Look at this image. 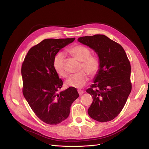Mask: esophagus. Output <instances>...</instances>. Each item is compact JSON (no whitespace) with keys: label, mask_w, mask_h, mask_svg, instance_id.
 <instances>
[{"label":"esophagus","mask_w":149,"mask_h":149,"mask_svg":"<svg viewBox=\"0 0 149 149\" xmlns=\"http://www.w3.org/2000/svg\"><path fill=\"white\" fill-rule=\"evenodd\" d=\"M78 92L79 95H80V96L82 95L84 93V91H82V90H80V89H78Z\"/></svg>","instance_id":"1"}]
</instances>
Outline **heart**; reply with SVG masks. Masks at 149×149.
<instances>
[{
  "label": "heart",
  "instance_id": "obj_1",
  "mask_svg": "<svg viewBox=\"0 0 149 149\" xmlns=\"http://www.w3.org/2000/svg\"><path fill=\"white\" fill-rule=\"evenodd\" d=\"M67 52L81 62L79 72L71 75L66 81V84L75 88H81L89 80L87 72L92 76L95 75L100 67L97 57L91 54L87 47L82 45H75L68 49ZM53 66L57 74L62 78H66L68 73L65 68V59L62 53H57L53 60Z\"/></svg>",
  "mask_w": 149,
  "mask_h": 149
}]
</instances>
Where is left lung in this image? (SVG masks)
Masks as SVG:
<instances>
[{
    "label": "left lung",
    "mask_w": 149,
    "mask_h": 149,
    "mask_svg": "<svg viewBox=\"0 0 149 149\" xmlns=\"http://www.w3.org/2000/svg\"><path fill=\"white\" fill-rule=\"evenodd\" d=\"M78 41L93 49L100 58L94 83L86 91L93 98L88 114L98 122L111 121L121 112L131 92L130 61L123 47L105 35L86 36Z\"/></svg>",
    "instance_id": "left-lung-1"
}]
</instances>
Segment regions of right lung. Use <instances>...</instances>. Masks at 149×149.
Listing matches in <instances>:
<instances>
[{
	"label": "right lung",
	"instance_id": "obj_1",
	"mask_svg": "<svg viewBox=\"0 0 149 149\" xmlns=\"http://www.w3.org/2000/svg\"><path fill=\"white\" fill-rule=\"evenodd\" d=\"M75 39H45L29 49L22 63L23 95L35 115L47 124L65 120L79 96L72 87L57 93L63 83L53 66L56 54Z\"/></svg>",
	"mask_w": 149,
	"mask_h": 149
}]
</instances>
